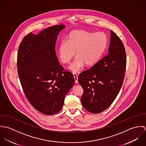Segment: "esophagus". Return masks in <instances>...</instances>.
Returning a JSON list of instances; mask_svg holds the SVG:
<instances>
[{
  "instance_id": "obj_1",
  "label": "esophagus",
  "mask_w": 146,
  "mask_h": 146,
  "mask_svg": "<svg viewBox=\"0 0 146 146\" xmlns=\"http://www.w3.org/2000/svg\"><path fill=\"white\" fill-rule=\"evenodd\" d=\"M73 76H74V80H75V83H78V74H76V73H74Z\"/></svg>"
}]
</instances>
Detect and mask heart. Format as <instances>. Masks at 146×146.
Wrapping results in <instances>:
<instances>
[{"label":"heart","mask_w":146,"mask_h":146,"mask_svg":"<svg viewBox=\"0 0 146 146\" xmlns=\"http://www.w3.org/2000/svg\"><path fill=\"white\" fill-rule=\"evenodd\" d=\"M107 44V37L102 32L75 30L69 34L67 41L60 43L58 53L61 61L67 64L74 57L75 52L77 57L70 68L74 72H78L84 64L90 66L98 62L104 55Z\"/></svg>","instance_id":"b5f03b06"}]
</instances>
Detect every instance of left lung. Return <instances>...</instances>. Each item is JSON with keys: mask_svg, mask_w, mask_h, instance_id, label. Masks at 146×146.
Here are the masks:
<instances>
[{"mask_svg": "<svg viewBox=\"0 0 146 146\" xmlns=\"http://www.w3.org/2000/svg\"><path fill=\"white\" fill-rule=\"evenodd\" d=\"M126 65L124 45L111 30L108 54L78 78L84 91L81 102L86 110L98 113L112 104L123 83Z\"/></svg>", "mask_w": 146, "mask_h": 146, "instance_id": "left-lung-1", "label": "left lung"}]
</instances>
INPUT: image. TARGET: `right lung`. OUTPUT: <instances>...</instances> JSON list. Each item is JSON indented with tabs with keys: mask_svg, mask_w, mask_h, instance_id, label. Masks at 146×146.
<instances>
[{
	"mask_svg": "<svg viewBox=\"0 0 146 146\" xmlns=\"http://www.w3.org/2000/svg\"><path fill=\"white\" fill-rule=\"evenodd\" d=\"M64 27L54 25L37 35L30 33L18 50L17 71L25 95L33 107L47 115L62 109L75 83L72 74L60 64L55 50L57 35Z\"/></svg>",
	"mask_w": 146,
	"mask_h": 146,
	"instance_id": "right-lung-1",
	"label": "right lung"
}]
</instances>
